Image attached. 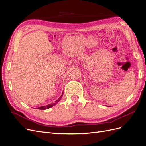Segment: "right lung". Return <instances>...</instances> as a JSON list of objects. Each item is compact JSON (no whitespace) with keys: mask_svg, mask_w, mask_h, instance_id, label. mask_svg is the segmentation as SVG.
Wrapping results in <instances>:
<instances>
[{"mask_svg":"<svg viewBox=\"0 0 146 146\" xmlns=\"http://www.w3.org/2000/svg\"><path fill=\"white\" fill-rule=\"evenodd\" d=\"M63 94H62V95H61L60 98L57 99L55 102V103H54V104H48V105H46V106H42V107H38V108H37V109H38V110H46V109H48V108H50V107H53V106L54 105H55L56 104H57L58 102L61 100V98H62V96H63Z\"/></svg>","mask_w":146,"mask_h":146,"instance_id":"obj_1","label":"right lung"}]
</instances>
